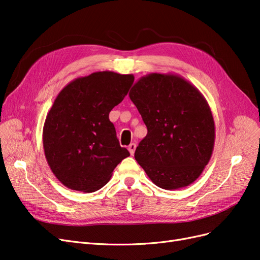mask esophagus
<instances>
[{
  "instance_id": "34e87169",
  "label": "esophagus",
  "mask_w": 260,
  "mask_h": 260,
  "mask_svg": "<svg viewBox=\"0 0 260 260\" xmlns=\"http://www.w3.org/2000/svg\"><path fill=\"white\" fill-rule=\"evenodd\" d=\"M136 147H137L136 143H131V144L128 146V149H129V152H130V154H131V155L135 154V152H136Z\"/></svg>"
}]
</instances>
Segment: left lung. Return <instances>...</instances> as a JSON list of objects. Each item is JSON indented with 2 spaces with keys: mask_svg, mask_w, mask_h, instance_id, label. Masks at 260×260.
Instances as JSON below:
<instances>
[{
  "mask_svg": "<svg viewBox=\"0 0 260 260\" xmlns=\"http://www.w3.org/2000/svg\"><path fill=\"white\" fill-rule=\"evenodd\" d=\"M147 127L135 158L153 183L165 190L190 185L208 164L215 121L203 94L174 74L146 75L129 93Z\"/></svg>",
  "mask_w": 260,
  "mask_h": 260,
  "instance_id": "8db88e82",
  "label": "left lung"
}]
</instances>
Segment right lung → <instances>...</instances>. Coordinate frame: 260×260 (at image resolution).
Here are the masks:
<instances>
[{
	"label": "right lung",
	"mask_w": 260,
	"mask_h": 260,
	"mask_svg": "<svg viewBox=\"0 0 260 260\" xmlns=\"http://www.w3.org/2000/svg\"><path fill=\"white\" fill-rule=\"evenodd\" d=\"M133 81V75L98 72L69 82L55 99L44 122L43 148L54 176L70 190H100L130 156L108 116Z\"/></svg>",
	"instance_id": "right-lung-1"
}]
</instances>
